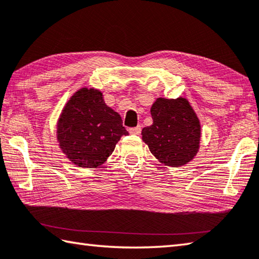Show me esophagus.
<instances>
[{"label": "esophagus", "instance_id": "34e87169", "mask_svg": "<svg viewBox=\"0 0 259 259\" xmlns=\"http://www.w3.org/2000/svg\"><path fill=\"white\" fill-rule=\"evenodd\" d=\"M129 133L131 135H140V133H142V128H140V125L135 126V128L129 129Z\"/></svg>", "mask_w": 259, "mask_h": 259}]
</instances>
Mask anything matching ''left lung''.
Wrapping results in <instances>:
<instances>
[{
  "label": "left lung",
  "mask_w": 259,
  "mask_h": 259,
  "mask_svg": "<svg viewBox=\"0 0 259 259\" xmlns=\"http://www.w3.org/2000/svg\"><path fill=\"white\" fill-rule=\"evenodd\" d=\"M153 124L142 131L143 142L159 163L179 167L189 163L199 150L201 128L187 98L158 97L150 107Z\"/></svg>",
  "instance_id": "8db88e82"
}]
</instances>
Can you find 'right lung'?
Here are the masks:
<instances>
[{"mask_svg": "<svg viewBox=\"0 0 259 259\" xmlns=\"http://www.w3.org/2000/svg\"><path fill=\"white\" fill-rule=\"evenodd\" d=\"M128 131L120 114L107 106L102 92L83 87L70 97L56 124L62 153L79 167H97Z\"/></svg>", "mask_w": 259, "mask_h": 259, "instance_id": "1", "label": "right lung"}]
</instances>
